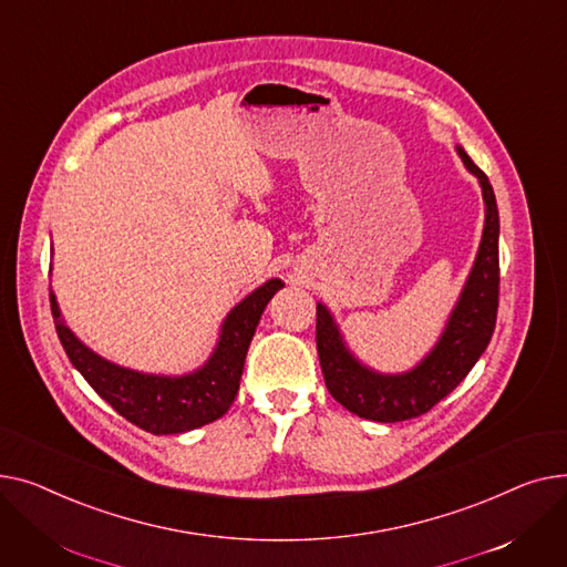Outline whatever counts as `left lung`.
I'll use <instances>...</instances> for the list:
<instances>
[{
    "instance_id": "8db88e82",
    "label": "left lung",
    "mask_w": 567,
    "mask_h": 567,
    "mask_svg": "<svg viewBox=\"0 0 567 567\" xmlns=\"http://www.w3.org/2000/svg\"><path fill=\"white\" fill-rule=\"evenodd\" d=\"M464 166L478 178L485 202L481 247L455 309L437 346L412 371L382 375L343 343L341 331L324 305L316 307V343L324 384L337 401L361 419L380 423L408 421L425 414L446 398L485 352L498 309V210L487 176L457 146Z\"/></svg>"
}]
</instances>
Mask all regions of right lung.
<instances>
[{"instance_id": "1", "label": "right lung", "mask_w": 567, "mask_h": 567, "mask_svg": "<svg viewBox=\"0 0 567 567\" xmlns=\"http://www.w3.org/2000/svg\"><path fill=\"white\" fill-rule=\"evenodd\" d=\"M279 288L284 281L270 279L247 295L226 316L210 359L198 371L181 378L137 373L97 357L65 327L52 292L50 305L59 341L91 389L142 430L153 435H178L213 423L236 401L256 324Z\"/></svg>"}]
</instances>
